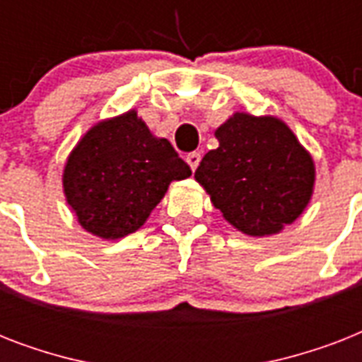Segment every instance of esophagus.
<instances>
[{
	"label": "esophagus",
	"instance_id": "1",
	"mask_svg": "<svg viewBox=\"0 0 362 362\" xmlns=\"http://www.w3.org/2000/svg\"><path fill=\"white\" fill-rule=\"evenodd\" d=\"M186 161H187V165H189V169L195 170L199 167V161H201V153H199V152L187 153Z\"/></svg>",
	"mask_w": 362,
	"mask_h": 362
}]
</instances>
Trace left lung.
<instances>
[{
	"label": "left lung",
	"instance_id": "8db88e82",
	"mask_svg": "<svg viewBox=\"0 0 362 362\" xmlns=\"http://www.w3.org/2000/svg\"><path fill=\"white\" fill-rule=\"evenodd\" d=\"M214 135L220 146L204 153L195 180L223 220L247 237H270L303 214L315 163L286 122L235 112Z\"/></svg>",
	"mask_w": 362,
	"mask_h": 362
}]
</instances>
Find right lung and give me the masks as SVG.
<instances>
[{
    "label": "right lung",
    "instance_id": "obj_1",
    "mask_svg": "<svg viewBox=\"0 0 362 362\" xmlns=\"http://www.w3.org/2000/svg\"><path fill=\"white\" fill-rule=\"evenodd\" d=\"M192 169L135 109L93 124L71 150L62 184L82 229L103 240L139 231L169 189Z\"/></svg>",
    "mask_w": 362,
    "mask_h": 362
}]
</instances>
